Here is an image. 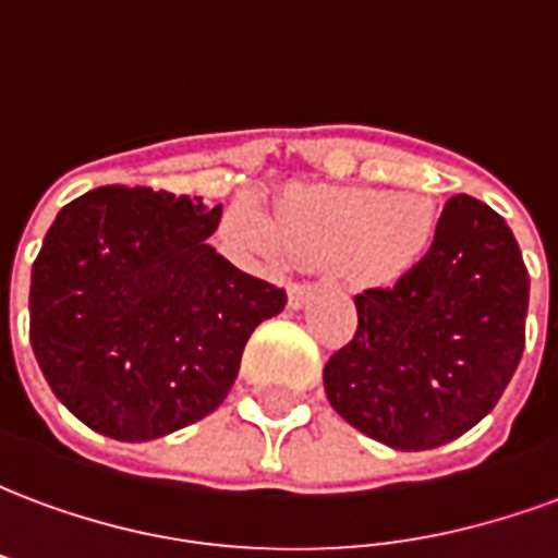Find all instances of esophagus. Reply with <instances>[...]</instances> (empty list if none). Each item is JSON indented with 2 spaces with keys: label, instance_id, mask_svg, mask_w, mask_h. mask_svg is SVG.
Listing matches in <instances>:
<instances>
[{
  "label": "esophagus",
  "instance_id": "1",
  "mask_svg": "<svg viewBox=\"0 0 558 558\" xmlns=\"http://www.w3.org/2000/svg\"><path fill=\"white\" fill-rule=\"evenodd\" d=\"M316 295V283H307V280H295L290 283V304L292 307H304Z\"/></svg>",
  "mask_w": 558,
  "mask_h": 558
}]
</instances>
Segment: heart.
<instances>
[{
  "instance_id": "obj_1",
  "label": "heart",
  "mask_w": 558,
  "mask_h": 558,
  "mask_svg": "<svg viewBox=\"0 0 558 558\" xmlns=\"http://www.w3.org/2000/svg\"><path fill=\"white\" fill-rule=\"evenodd\" d=\"M223 230L266 263L295 256L307 266H338L347 278L388 287L418 266L436 235L430 196L374 187H292L278 223L254 199H235Z\"/></svg>"
}]
</instances>
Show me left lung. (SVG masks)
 I'll return each mask as SVG.
<instances>
[{"label": "left lung", "instance_id": "1", "mask_svg": "<svg viewBox=\"0 0 558 558\" xmlns=\"http://www.w3.org/2000/svg\"><path fill=\"white\" fill-rule=\"evenodd\" d=\"M529 271L502 215L445 203L427 254L355 295L359 328L323 371L328 403L376 442L439 448L499 403L526 343Z\"/></svg>", "mask_w": 558, "mask_h": 558}]
</instances>
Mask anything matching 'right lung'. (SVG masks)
Masks as SVG:
<instances>
[{"label": "right lung", "mask_w": 558, "mask_h": 558, "mask_svg": "<svg viewBox=\"0 0 558 558\" xmlns=\"http://www.w3.org/2000/svg\"><path fill=\"white\" fill-rule=\"evenodd\" d=\"M220 206L107 184L56 215L29 287L44 379L86 427L146 442L206 418L230 395L254 328L287 292L206 242Z\"/></svg>", "instance_id": "obj_1"}]
</instances>
